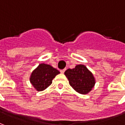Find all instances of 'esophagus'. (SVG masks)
Returning a JSON list of instances; mask_svg holds the SVG:
<instances>
[{"label": "esophagus", "instance_id": "34e87169", "mask_svg": "<svg viewBox=\"0 0 125 125\" xmlns=\"http://www.w3.org/2000/svg\"><path fill=\"white\" fill-rule=\"evenodd\" d=\"M65 71H66V69H62V70H61V71H60V72L62 73V74H63V73H64V72Z\"/></svg>", "mask_w": 125, "mask_h": 125}]
</instances>
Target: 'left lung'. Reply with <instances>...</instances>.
<instances>
[{
	"mask_svg": "<svg viewBox=\"0 0 125 125\" xmlns=\"http://www.w3.org/2000/svg\"><path fill=\"white\" fill-rule=\"evenodd\" d=\"M64 74L72 88L81 94H87L95 86V77L84 65H77L74 69H67Z\"/></svg>",
	"mask_w": 125,
	"mask_h": 125,
	"instance_id": "8db88e82",
	"label": "left lung"
}]
</instances>
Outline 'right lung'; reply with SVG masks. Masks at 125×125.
<instances>
[{
	"label": "right lung",
	"instance_id": "1",
	"mask_svg": "<svg viewBox=\"0 0 125 125\" xmlns=\"http://www.w3.org/2000/svg\"><path fill=\"white\" fill-rule=\"evenodd\" d=\"M58 74L59 71L50 65L41 63L32 72L30 81L37 91L41 92L51 85L53 79Z\"/></svg>",
	"mask_w": 125,
	"mask_h": 125
}]
</instances>
